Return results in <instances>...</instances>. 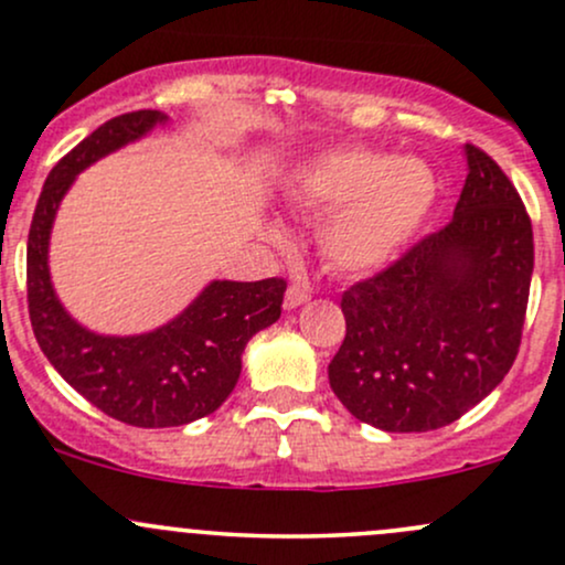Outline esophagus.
<instances>
[{
    "instance_id": "1",
    "label": "esophagus",
    "mask_w": 565,
    "mask_h": 565,
    "mask_svg": "<svg viewBox=\"0 0 565 565\" xmlns=\"http://www.w3.org/2000/svg\"><path fill=\"white\" fill-rule=\"evenodd\" d=\"M302 302H308V292L300 287H289L287 295H284V311H295Z\"/></svg>"
}]
</instances>
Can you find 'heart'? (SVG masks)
Here are the masks:
<instances>
[{
	"instance_id": "heart-1",
	"label": "heart",
	"mask_w": 565,
	"mask_h": 565,
	"mask_svg": "<svg viewBox=\"0 0 565 565\" xmlns=\"http://www.w3.org/2000/svg\"><path fill=\"white\" fill-rule=\"evenodd\" d=\"M437 198L439 179L426 160L367 147L316 154L287 182L297 212L324 220L319 244L327 263L351 276L388 268L426 225ZM265 235L281 241L284 231L268 222Z\"/></svg>"
}]
</instances>
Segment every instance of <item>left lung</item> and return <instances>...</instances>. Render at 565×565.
Wrapping results in <instances>:
<instances>
[{"mask_svg": "<svg viewBox=\"0 0 565 565\" xmlns=\"http://www.w3.org/2000/svg\"><path fill=\"white\" fill-rule=\"evenodd\" d=\"M467 182L445 231L343 295L330 386L383 431L454 424L504 381L520 349L534 233L507 173L463 145Z\"/></svg>", "mask_w": 565, "mask_h": 565, "instance_id": "obj_1", "label": "left lung"}]
</instances>
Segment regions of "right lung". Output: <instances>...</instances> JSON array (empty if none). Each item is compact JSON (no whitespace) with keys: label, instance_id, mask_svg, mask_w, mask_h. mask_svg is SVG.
I'll return each instance as SVG.
<instances>
[{"label":"right lung","instance_id":"obj_1","mask_svg":"<svg viewBox=\"0 0 565 565\" xmlns=\"http://www.w3.org/2000/svg\"><path fill=\"white\" fill-rule=\"evenodd\" d=\"M169 122L158 109L128 111L61 158L36 201L26 249L29 316L47 362L93 407L139 429L184 426L214 413L238 383L249 340L281 316L287 289L281 278H214L173 319L139 334L93 332L66 311L51 276L61 201L85 169Z\"/></svg>","mask_w":565,"mask_h":565}]
</instances>
